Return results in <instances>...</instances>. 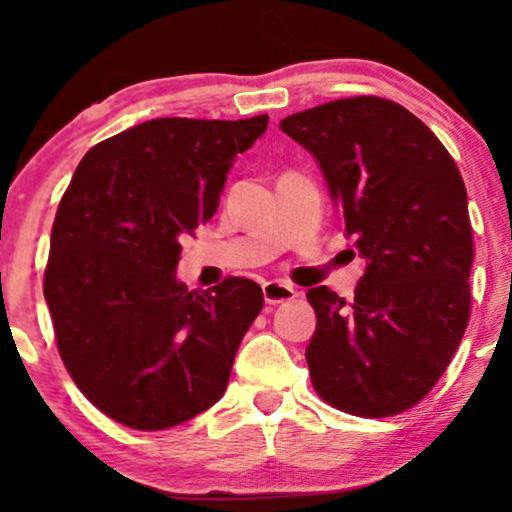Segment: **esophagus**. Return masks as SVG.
<instances>
[{"label":"esophagus","mask_w":512,"mask_h":512,"mask_svg":"<svg viewBox=\"0 0 512 512\" xmlns=\"http://www.w3.org/2000/svg\"><path fill=\"white\" fill-rule=\"evenodd\" d=\"M262 293H264V301H267L269 305L293 301V298L298 296L296 289L289 284H284V281H264Z\"/></svg>","instance_id":"1"}]
</instances>
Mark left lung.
I'll list each match as a JSON object with an SVG mask.
<instances>
[{
    "label": "left lung",
    "instance_id": "8db88e82",
    "mask_svg": "<svg viewBox=\"0 0 512 512\" xmlns=\"http://www.w3.org/2000/svg\"><path fill=\"white\" fill-rule=\"evenodd\" d=\"M279 127L315 156L366 260L351 301L308 291L310 380L346 414H399L438 383L467 330L474 245L460 170L419 117L385 98H342Z\"/></svg>",
    "mask_w": 512,
    "mask_h": 512
}]
</instances>
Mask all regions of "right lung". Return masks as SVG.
Instances as JSON below:
<instances>
[{"instance_id":"right-lung-1","label":"right lung","mask_w":512,"mask_h":512,"mask_svg":"<svg viewBox=\"0 0 512 512\" xmlns=\"http://www.w3.org/2000/svg\"><path fill=\"white\" fill-rule=\"evenodd\" d=\"M269 117H158L93 146L57 207L45 301L69 375L103 414L161 431L207 411L262 310L260 284L178 279L185 233L219 209Z\"/></svg>"}]
</instances>
